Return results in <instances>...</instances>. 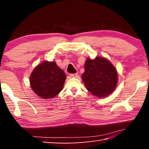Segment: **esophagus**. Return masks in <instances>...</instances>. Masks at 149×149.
Masks as SVG:
<instances>
[{
    "mask_svg": "<svg viewBox=\"0 0 149 149\" xmlns=\"http://www.w3.org/2000/svg\"><path fill=\"white\" fill-rule=\"evenodd\" d=\"M77 76H78L77 73H75V74H70V77H77Z\"/></svg>",
    "mask_w": 149,
    "mask_h": 149,
    "instance_id": "34e87169",
    "label": "esophagus"
}]
</instances>
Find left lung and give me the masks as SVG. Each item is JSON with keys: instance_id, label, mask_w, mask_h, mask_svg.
<instances>
[{"instance_id": "left-lung-1", "label": "left lung", "mask_w": 149, "mask_h": 149, "mask_svg": "<svg viewBox=\"0 0 149 149\" xmlns=\"http://www.w3.org/2000/svg\"><path fill=\"white\" fill-rule=\"evenodd\" d=\"M82 80L93 95L105 97L115 90L118 75L116 70L108 60L97 57L95 59L87 58Z\"/></svg>"}]
</instances>
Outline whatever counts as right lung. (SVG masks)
Masks as SVG:
<instances>
[{"label":"right lung","mask_w":149,"mask_h":149,"mask_svg":"<svg viewBox=\"0 0 149 149\" xmlns=\"http://www.w3.org/2000/svg\"><path fill=\"white\" fill-rule=\"evenodd\" d=\"M66 74L55 62L45 61L34 68L30 77L33 90L44 99H52L63 89Z\"/></svg>","instance_id":"1"}]
</instances>
